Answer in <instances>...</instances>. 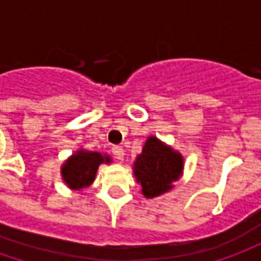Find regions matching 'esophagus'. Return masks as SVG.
Segmentation results:
<instances>
[{
  "label": "esophagus",
  "instance_id": "obj_1",
  "mask_svg": "<svg viewBox=\"0 0 261 261\" xmlns=\"http://www.w3.org/2000/svg\"><path fill=\"white\" fill-rule=\"evenodd\" d=\"M112 152H113L114 158L120 159V161L124 158V149H123V147H119V145H116V147L112 148Z\"/></svg>",
  "mask_w": 261,
  "mask_h": 261
}]
</instances>
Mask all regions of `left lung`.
<instances>
[{"label": "left lung", "instance_id": "obj_1", "mask_svg": "<svg viewBox=\"0 0 261 261\" xmlns=\"http://www.w3.org/2000/svg\"><path fill=\"white\" fill-rule=\"evenodd\" d=\"M134 176L147 198L169 192L183 172V156L156 137H149L134 162Z\"/></svg>", "mask_w": 261, "mask_h": 261}]
</instances>
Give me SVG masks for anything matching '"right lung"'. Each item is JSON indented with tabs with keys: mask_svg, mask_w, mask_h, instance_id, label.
<instances>
[{
	"mask_svg": "<svg viewBox=\"0 0 261 261\" xmlns=\"http://www.w3.org/2000/svg\"><path fill=\"white\" fill-rule=\"evenodd\" d=\"M110 162H112V159L108 155H102L100 152H93V151L78 149L65 161V164L61 168L63 180L72 190L85 189V187L91 186L95 180L99 165L110 164Z\"/></svg>",
	"mask_w": 261,
	"mask_h": 261,
	"instance_id": "add662e5",
	"label": "right lung"
}]
</instances>
